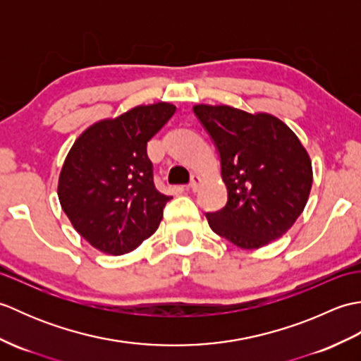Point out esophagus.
<instances>
[{
    "label": "esophagus",
    "instance_id": "esophagus-1",
    "mask_svg": "<svg viewBox=\"0 0 361 361\" xmlns=\"http://www.w3.org/2000/svg\"><path fill=\"white\" fill-rule=\"evenodd\" d=\"M202 186V178L198 175H192V180L189 183V189L192 190V192H197L198 189Z\"/></svg>",
    "mask_w": 361,
    "mask_h": 361
}]
</instances>
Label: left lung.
I'll list each match as a JSON object with an SVG mask.
<instances>
[{"mask_svg": "<svg viewBox=\"0 0 361 361\" xmlns=\"http://www.w3.org/2000/svg\"><path fill=\"white\" fill-rule=\"evenodd\" d=\"M220 153L228 202L208 214L216 234L243 250L262 248L293 226L307 204L313 171L307 150L270 113L194 105Z\"/></svg>", "mask_w": 361, "mask_h": 361, "instance_id": "obj_1", "label": "left lung"}]
</instances>
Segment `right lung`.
Segmentation results:
<instances>
[{
  "label": "right lung",
  "instance_id": "right-lung-1",
  "mask_svg": "<svg viewBox=\"0 0 361 361\" xmlns=\"http://www.w3.org/2000/svg\"><path fill=\"white\" fill-rule=\"evenodd\" d=\"M169 102L136 105L94 122L74 141L57 195L83 239L105 255L136 250L157 231L172 197L153 185L147 142L172 118Z\"/></svg>",
  "mask_w": 361,
  "mask_h": 361
}]
</instances>
